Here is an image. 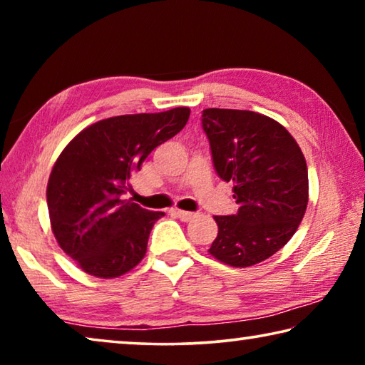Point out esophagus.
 I'll use <instances>...</instances> for the list:
<instances>
[{
    "label": "esophagus",
    "mask_w": 365,
    "mask_h": 365,
    "mask_svg": "<svg viewBox=\"0 0 365 365\" xmlns=\"http://www.w3.org/2000/svg\"><path fill=\"white\" fill-rule=\"evenodd\" d=\"M174 215L175 217H178L180 219L182 222H190V220H193L195 217H196V214L195 212H188V211H182V209H174Z\"/></svg>",
    "instance_id": "34e87169"
}]
</instances>
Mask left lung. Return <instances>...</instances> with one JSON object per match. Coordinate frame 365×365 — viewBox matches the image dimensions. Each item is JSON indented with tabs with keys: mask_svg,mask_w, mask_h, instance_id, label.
<instances>
[{
	"mask_svg": "<svg viewBox=\"0 0 365 365\" xmlns=\"http://www.w3.org/2000/svg\"><path fill=\"white\" fill-rule=\"evenodd\" d=\"M201 123L215 172L233 182L240 206L237 214L214 217L219 233L209 252L233 267H250L282 250L304 217V154L285 127L252 110L205 109Z\"/></svg>",
	"mask_w": 365,
	"mask_h": 365,
	"instance_id": "obj_1",
	"label": "left lung"
}]
</instances>
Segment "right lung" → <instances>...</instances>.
<instances>
[{
	"label": "right lung",
	"instance_id": "obj_1",
	"mask_svg": "<svg viewBox=\"0 0 365 365\" xmlns=\"http://www.w3.org/2000/svg\"><path fill=\"white\" fill-rule=\"evenodd\" d=\"M188 117V108L109 117L61 153L46 188L49 219L61 248L86 274L120 277L145 257L151 228L164 212L122 196L148 154L175 137Z\"/></svg>",
	"mask_w": 365,
	"mask_h": 365
}]
</instances>
